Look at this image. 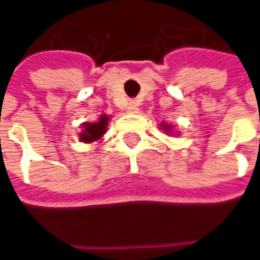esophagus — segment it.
<instances>
[{
    "label": "esophagus",
    "instance_id": "esophagus-1",
    "mask_svg": "<svg viewBox=\"0 0 260 260\" xmlns=\"http://www.w3.org/2000/svg\"><path fill=\"white\" fill-rule=\"evenodd\" d=\"M126 112L131 113V115H135V113H140V109H138V104L137 103H134V101H131L129 104L126 106Z\"/></svg>",
    "mask_w": 260,
    "mask_h": 260
}]
</instances>
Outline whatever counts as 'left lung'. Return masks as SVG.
Listing matches in <instances>:
<instances>
[{
	"label": "left lung",
	"instance_id": "left-lung-1",
	"mask_svg": "<svg viewBox=\"0 0 260 260\" xmlns=\"http://www.w3.org/2000/svg\"><path fill=\"white\" fill-rule=\"evenodd\" d=\"M160 129L163 131L165 134H168V135H172V134H174V126H172V125H169V123H166V122H161ZM175 135H178V132H176Z\"/></svg>",
	"mask_w": 260,
	"mask_h": 260
}]
</instances>
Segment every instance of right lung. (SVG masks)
<instances>
[{"label":"right lung","instance_id":"add662e5","mask_svg":"<svg viewBox=\"0 0 260 260\" xmlns=\"http://www.w3.org/2000/svg\"><path fill=\"white\" fill-rule=\"evenodd\" d=\"M109 120H110V116L101 115L97 122H84V123H81V129H82L79 132L81 143L91 144V143L100 141L103 138V135L106 134V131H107Z\"/></svg>","mask_w":260,"mask_h":260}]
</instances>
